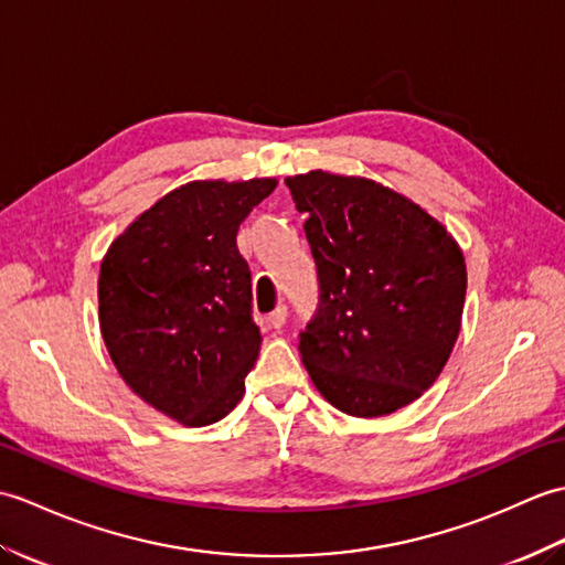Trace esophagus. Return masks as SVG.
I'll list each match as a JSON object with an SVG mask.
<instances>
[{"mask_svg": "<svg viewBox=\"0 0 565 565\" xmlns=\"http://www.w3.org/2000/svg\"><path fill=\"white\" fill-rule=\"evenodd\" d=\"M285 321H287V307H285V305L275 307V309L270 311V315H268V323L273 326V329H282Z\"/></svg>", "mask_w": 565, "mask_h": 565, "instance_id": "obj_1", "label": "esophagus"}]
</instances>
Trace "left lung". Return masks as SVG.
I'll return each instance as SVG.
<instances>
[{
    "label": "left lung",
    "instance_id": "obj_1",
    "mask_svg": "<svg viewBox=\"0 0 565 565\" xmlns=\"http://www.w3.org/2000/svg\"><path fill=\"white\" fill-rule=\"evenodd\" d=\"M317 260L321 305L299 341L319 394L355 418L413 404L461 331L467 263L430 212L372 179H285Z\"/></svg>",
    "mask_w": 565,
    "mask_h": 565
}]
</instances>
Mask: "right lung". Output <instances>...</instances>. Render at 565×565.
Returning a JSON list of instances; mask_svg holds the SVG:
<instances>
[{"mask_svg": "<svg viewBox=\"0 0 565 565\" xmlns=\"http://www.w3.org/2000/svg\"><path fill=\"white\" fill-rule=\"evenodd\" d=\"M278 179L191 181L137 215L98 273V323L118 374L145 404L203 428L239 404L260 350L244 217Z\"/></svg>", "mask_w": 565, "mask_h": 565, "instance_id": "add662e5", "label": "right lung"}]
</instances>
